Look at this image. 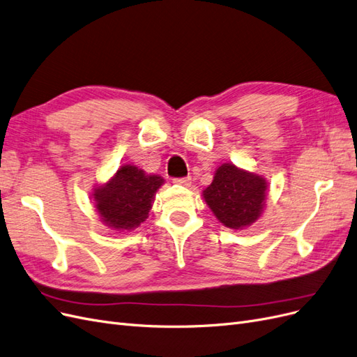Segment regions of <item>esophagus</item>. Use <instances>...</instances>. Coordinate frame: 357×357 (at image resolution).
Instances as JSON below:
<instances>
[{
	"label": "esophagus",
	"instance_id": "obj_1",
	"mask_svg": "<svg viewBox=\"0 0 357 357\" xmlns=\"http://www.w3.org/2000/svg\"><path fill=\"white\" fill-rule=\"evenodd\" d=\"M175 183H179V185H190L191 178L190 176H183V178H174Z\"/></svg>",
	"mask_w": 357,
	"mask_h": 357
}]
</instances>
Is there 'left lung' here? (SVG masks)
<instances>
[{
    "mask_svg": "<svg viewBox=\"0 0 357 357\" xmlns=\"http://www.w3.org/2000/svg\"><path fill=\"white\" fill-rule=\"evenodd\" d=\"M266 181L254 174L222 165L203 191L215 216L228 228L248 227L258 220L266 200Z\"/></svg>",
    "mask_w": 357,
    "mask_h": 357,
    "instance_id": "8db88e82",
    "label": "left lung"
}]
</instances>
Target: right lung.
I'll list each match as a JSON object with an SVG mask.
<instances>
[{"instance_id": "right-lung-1", "label": "right lung", "mask_w": 357, "mask_h": 357, "mask_svg": "<svg viewBox=\"0 0 357 357\" xmlns=\"http://www.w3.org/2000/svg\"><path fill=\"white\" fill-rule=\"evenodd\" d=\"M162 183V176L145 175L136 166H121L116 176L95 192V206L102 221L116 229L141 225Z\"/></svg>"}]
</instances>
